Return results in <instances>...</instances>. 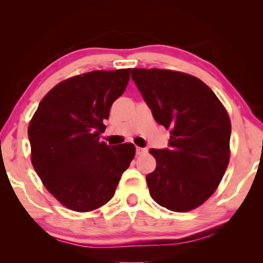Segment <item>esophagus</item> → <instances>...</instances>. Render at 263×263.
Listing matches in <instances>:
<instances>
[{
    "label": "esophagus",
    "instance_id": "esophagus-1",
    "mask_svg": "<svg viewBox=\"0 0 263 263\" xmlns=\"http://www.w3.org/2000/svg\"><path fill=\"white\" fill-rule=\"evenodd\" d=\"M146 152H147L146 148H142V147H136V154H138V156H141V154L146 153Z\"/></svg>",
    "mask_w": 263,
    "mask_h": 263
}]
</instances>
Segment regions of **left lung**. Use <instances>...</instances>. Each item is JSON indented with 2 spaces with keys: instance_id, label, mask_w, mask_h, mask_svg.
<instances>
[{
  "instance_id": "8db88e82",
  "label": "left lung",
  "mask_w": 263,
  "mask_h": 263,
  "mask_svg": "<svg viewBox=\"0 0 263 263\" xmlns=\"http://www.w3.org/2000/svg\"><path fill=\"white\" fill-rule=\"evenodd\" d=\"M132 79L158 123L170 129V148L154 149L146 176L152 199L174 212L201 206L218 188L230 160L231 121L200 79L167 69H132Z\"/></svg>"
}]
</instances>
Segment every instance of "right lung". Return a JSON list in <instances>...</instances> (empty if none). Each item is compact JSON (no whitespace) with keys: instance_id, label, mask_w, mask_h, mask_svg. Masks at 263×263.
<instances>
[{"instance_id":"obj_1","label":"right lung","mask_w":263,"mask_h":263,"mask_svg":"<svg viewBox=\"0 0 263 263\" xmlns=\"http://www.w3.org/2000/svg\"><path fill=\"white\" fill-rule=\"evenodd\" d=\"M129 71L93 70L61 81L30 121L32 165L68 210L91 212L105 204L134 159L133 143L107 146L99 140L111 105L125 91Z\"/></svg>"}]
</instances>
